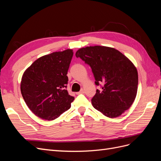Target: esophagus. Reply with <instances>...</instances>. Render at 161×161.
Returning <instances> with one entry per match:
<instances>
[{
  "label": "esophagus",
  "mask_w": 161,
  "mask_h": 161,
  "mask_svg": "<svg viewBox=\"0 0 161 161\" xmlns=\"http://www.w3.org/2000/svg\"><path fill=\"white\" fill-rule=\"evenodd\" d=\"M85 93V91L83 89H81L79 92H76V95H79V94H83Z\"/></svg>",
  "instance_id": "obj_1"
}]
</instances>
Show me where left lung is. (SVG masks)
I'll return each mask as SVG.
<instances>
[{"instance_id": "8db88e82", "label": "left lung", "mask_w": 161, "mask_h": 161, "mask_svg": "<svg viewBox=\"0 0 161 161\" xmlns=\"http://www.w3.org/2000/svg\"><path fill=\"white\" fill-rule=\"evenodd\" d=\"M76 56L91 67L95 85L101 86L91 99L95 109L114 118L130 108L137 93L138 76L127 57L114 48L100 46L80 48Z\"/></svg>"}]
</instances>
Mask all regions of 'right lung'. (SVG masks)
<instances>
[{"instance_id": "obj_1", "label": "right lung", "mask_w": 161, "mask_h": 161, "mask_svg": "<svg viewBox=\"0 0 161 161\" xmlns=\"http://www.w3.org/2000/svg\"><path fill=\"white\" fill-rule=\"evenodd\" d=\"M73 56L72 50L43 56L23 73L21 82L23 98L36 116L53 120L69 109L75 97L66 88L67 72Z\"/></svg>"}]
</instances>
